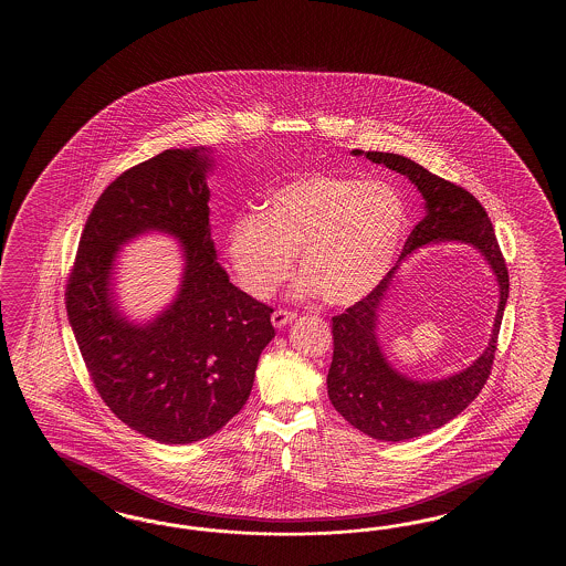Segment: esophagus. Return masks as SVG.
<instances>
[{"label": "esophagus", "instance_id": "1", "mask_svg": "<svg viewBox=\"0 0 566 566\" xmlns=\"http://www.w3.org/2000/svg\"><path fill=\"white\" fill-rule=\"evenodd\" d=\"M297 317V313L289 312V310H275L273 315H271V322L275 327H283V325L291 324L293 319Z\"/></svg>", "mask_w": 566, "mask_h": 566}]
</instances>
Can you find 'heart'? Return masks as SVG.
<instances>
[{
	"label": "heart",
	"instance_id": "obj_1",
	"mask_svg": "<svg viewBox=\"0 0 566 566\" xmlns=\"http://www.w3.org/2000/svg\"><path fill=\"white\" fill-rule=\"evenodd\" d=\"M405 230L407 210L392 186L317 171L283 184L263 212L234 218L224 244L234 277L253 297H271L300 251L301 291L349 305L385 279Z\"/></svg>",
	"mask_w": 566,
	"mask_h": 566
}]
</instances>
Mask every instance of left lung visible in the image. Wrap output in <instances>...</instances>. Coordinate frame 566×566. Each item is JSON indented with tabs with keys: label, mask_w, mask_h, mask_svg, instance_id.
Masks as SVG:
<instances>
[{
	"label": "left lung",
	"mask_w": 566,
	"mask_h": 566,
	"mask_svg": "<svg viewBox=\"0 0 566 566\" xmlns=\"http://www.w3.org/2000/svg\"><path fill=\"white\" fill-rule=\"evenodd\" d=\"M352 154L361 156L364 151L354 149ZM364 156L407 176L424 198L427 214L410 232L398 262L429 241H470L481 249L501 283V305L489 348L468 371L437 384H417L398 375L377 346L375 312L391 284L397 265L366 297L332 317L334 358L327 373V395L332 405L361 433L380 441H405L443 427L480 395L492 374L510 277L492 220L473 193L434 176L409 157L382 151H366Z\"/></svg>",
	"instance_id": "1"
}]
</instances>
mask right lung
<instances>
[{"instance_id":"right-lung-1","label":"right lung","mask_w":566,"mask_h":566,"mask_svg":"<svg viewBox=\"0 0 566 566\" xmlns=\"http://www.w3.org/2000/svg\"><path fill=\"white\" fill-rule=\"evenodd\" d=\"M200 149H166L123 171L98 196L66 281V312L98 397L166 446L200 441L241 412L259 356L275 336L273 310L234 287L210 239ZM164 229L185 247L179 300L154 325H127L109 301L123 241Z\"/></svg>"}]
</instances>
